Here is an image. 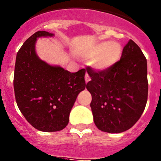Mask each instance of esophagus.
I'll return each instance as SVG.
<instances>
[{
  "mask_svg": "<svg viewBox=\"0 0 161 161\" xmlns=\"http://www.w3.org/2000/svg\"><path fill=\"white\" fill-rule=\"evenodd\" d=\"M85 83H88V82H89L91 80V79H90V76H88V74H86L85 75Z\"/></svg>",
  "mask_w": 161,
  "mask_h": 161,
  "instance_id": "esophagus-1",
  "label": "esophagus"
}]
</instances>
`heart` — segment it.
<instances>
[{
  "mask_svg": "<svg viewBox=\"0 0 161 161\" xmlns=\"http://www.w3.org/2000/svg\"><path fill=\"white\" fill-rule=\"evenodd\" d=\"M122 54V47L116 41H103L91 47L84 53L87 59H92L91 65L95 70L103 72L111 69L118 62Z\"/></svg>",
  "mask_w": 161,
  "mask_h": 161,
  "instance_id": "1",
  "label": "heart"
}]
</instances>
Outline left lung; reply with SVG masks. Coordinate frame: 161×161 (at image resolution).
Instances as JSON below:
<instances>
[{
  "label": "left lung",
  "mask_w": 161,
  "mask_h": 161,
  "mask_svg": "<svg viewBox=\"0 0 161 161\" xmlns=\"http://www.w3.org/2000/svg\"><path fill=\"white\" fill-rule=\"evenodd\" d=\"M86 85L92 95L91 109L97 129L109 133L125 132L135 125L148 99L147 60L132 40L124 47L120 60L111 69H87Z\"/></svg>",
  "instance_id": "8db88e82"
}]
</instances>
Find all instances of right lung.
Instances as JSON below:
<instances>
[{
  "mask_svg": "<svg viewBox=\"0 0 161 161\" xmlns=\"http://www.w3.org/2000/svg\"><path fill=\"white\" fill-rule=\"evenodd\" d=\"M53 36L38 31L26 40L17 54L14 70L17 106L27 121L42 132H57L67 126L76 97L86 86L85 69L70 73L37 56V38Z\"/></svg>",
  "mask_w": 161,
  "mask_h": 161,
  "instance_id": "1",
  "label": "right lung"
}]
</instances>
